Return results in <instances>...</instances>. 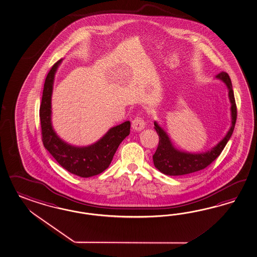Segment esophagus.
Segmentation results:
<instances>
[{"instance_id": "34e87169", "label": "esophagus", "mask_w": 257, "mask_h": 257, "mask_svg": "<svg viewBox=\"0 0 257 257\" xmlns=\"http://www.w3.org/2000/svg\"><path fill=\"white\" fill-rule=\"evenodd\" d=\"M146 126V122L142 117H136L132 121V128L135 131H141Z\"/></svg>"}]
</instances>
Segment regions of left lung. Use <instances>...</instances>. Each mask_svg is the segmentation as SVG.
I'll return each mask as SVG.
<instances>
[{"instance_id": "8db88e82", "label": "left lung", "mask_w": 257, "mask_h": 257, "mask_svg": "<svg viewBox=\"0 0 257 257\" xmlns=\"http://www.w3.org/2000/svg\"><path fill=\"white\" fill-rule=\"evenodd\" d=\"M216 78L225 82L228 89V97L231 104V127L225 138L210 151L203 153H189L176 150L172 144L168 135L161 126L154 121L155 130L159 136V145L153 155V163L157 169L167 175H184L192 174L206 168L219 156L226 143L230 139L237 119V106L232 89L231 80L226 72H220Z\"/></svg>"}]
</instances>
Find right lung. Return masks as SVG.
Here are the masks:
<instances>
[{
	"instance_id": "1",
	"label": "right lung",
	"mask_w": 257,
	"mask_h": 257,
	"mask_svg": "<svg viewBox=\"0 0 257 257\" xmlns=\"http://www.w3.org/2000/svg\"><path fill=\"white\" fill-rule=\"evenodd\" d=\"M61 59L54 64L44 82L40 120L44 148L50 152L64 169L81 177L99 175L109 166L119 144L130 134L129 120L114 126L96 143L88 147H74L57 137L51 122V97L57 67Z\"/></svg>"
}]
</instances>
